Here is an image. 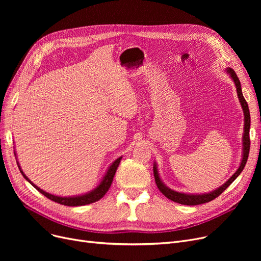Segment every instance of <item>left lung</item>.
<instances>
[{
    "mask_svg": "<svg viewBox=\"0 0 261 261\" xmlns=\"http://www.w3.org/2000/svg\"><path fill=\"white\" fill-rule=\"evenodd\" d=\"M226 72L229 74V76L231 77L232 81L235 82V86L237 89V94H238V98L239 101L241 103V107L243 109V113H244V133H243V155H242V161L239 168L237 169V171L232 174L229 179L219 188H217L216 190L212 191L210 194H203V195H188V194H183V193H177V191H174L170 188H168L166 185H164V183L162 182L161 177L159 175V171L156 168V165L154 164L153 165V173H154V179H155V184L158 186V188L160 189L161 193L165 196L166 198H168L169 200L180 203V204H184V205H199V204H203V203H207L214 199H216L218 196H220L223 191L232 183L236 179L237 176L241 173V171L243 170L246 161H248L249 158V152H250V126H251V116H250V110H249V106L248 102L245 101L243 95H242V91H241V85L238 76L236 75L235 71L232 68L228 67L226 68Z\"/></svg>",
    "mask_w": 261,
    "mask_h": 261,
    "instance_id": "8db88e82",
    "label": "left lung"
}]
</instances>
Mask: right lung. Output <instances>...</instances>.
Masks as SVG:
<instances>
[{"label": "right lung", "mask_w": 261, "mask_h": 261, "mask_svg": "<svg viewBox=\"0 0 261 261\" xmlns=\"http://www.w3.org/2000/svg\"><path fill=\"white\" fill-rule=\"evenodd\" d=\"M120 160H121V156L118 158L117 160L114 161V163L112 164L111 166H110V168L108 169L106 175L103 176L102 181L100 182V184L96 187L94 190L90 191L89 194H86V195H82V196H76V197H58V196H54V195H50L48 193H46V191L40 189L38 186H36L29 177H27L23 171L21 170L20 166H19V169L22 173V175L25 177V179L29 181L38 191H40L41 194L44 195L46 198H48L49 200L54 201V202H57L59 204H62V205H66V206H81V205H87V204H91V203H94L96 201L100 200L106 194L107 191L109 190L110 186H111L112 182H113V177L115 175V172L117 170V167L119 165L120 163ZM18 163V162H17Z\"/></svg>", "instance_id": "obj_1"}]
</instances>
